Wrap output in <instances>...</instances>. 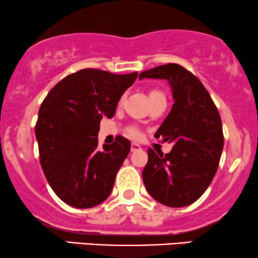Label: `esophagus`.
Segmentation results:
<instances>
[{
  "label": "esophagus",
  "instance_id": "esophagus-1",
  "mask_svg": "<svg viewBox=\"0 0 258 258\" xmlns=\"http://www.w3.org/2000/svg\"><path fill=\"white\" fill-rule=\"evenodd\" d=\"M138 150H142V147L137 143L131 144V152H138Z\"/></svg>",
  "mask_w": 258,
  "mask_h": 258
}]
</instances>
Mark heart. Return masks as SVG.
Here are the masks:
<instances>
[{"label": "heart", "instance_id": "b5f03b06", "mask_svg": "<svg viewBox=\"0 0 258 258\" xmlns=\"http://www.w3.org/2000/svg\"><path fill=\"white\" fill-rule=\"evenodd\" d=\"M156 98H165V96L162 94V92H160L158 90H152L149 92L150 102H152V100H154V99H156ZM126 133H127V136H128V137H131V138H138L139 136H141V132H139V130L136 126L127 127Z\"/></svg>", "mask_w": 258, "mask_h": 258}]
</instances>
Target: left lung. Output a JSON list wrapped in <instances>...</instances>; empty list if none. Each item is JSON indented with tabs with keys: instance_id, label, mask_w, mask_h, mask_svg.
Instances as JSON below:
<instances>
[{
	"instance_id": "8db88e82",
	"label": "left lung",
	"mask_w": 258,
	"mask_h": 258,
	"mask_svg": "<svg viewBox=\"0 0 258 258\" xmlns=\"http://www.w3.org/2000/svg\"><path fill=\"white\" fill-rule=\"evenodd\" d=\"M165 79L173 105L155 133L172 143L168 154L148 149L144 185L156 201L170 207L193 204L214 179L223 150L220 112L200 80L178 64H166L139 74V79Z\"/></svg>"
}]
</instances>
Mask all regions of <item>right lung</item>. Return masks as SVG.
<instances>
[{
    "label": "right lung",
    "instance_id": "obj_1",
    "mask_svg": "<svg viewBox=\"0 0 258 258\" xmlns=\"http://www.w3.org/2000/svg\"><path fill=\"white\" fill-rule=\"evenodd\" d=\"M137 75L79 70L59 81L41 104L35 126L41 166L53 191L68 205L90 209L110 195L131 143L117 136L99 150V123L114 116Z\"/></svg>",
    "mask_w": 258,
    "mask_h": 258
}]
</instances>
